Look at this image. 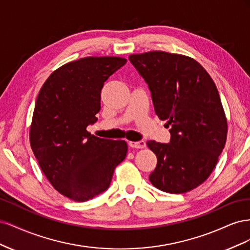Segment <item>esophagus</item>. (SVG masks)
Segmentation results:
<instances>
[{
  "label": "esophagus",
  "mask_w": 250,
  "mask_h": 250,
  "mask_svg": "<svg viewBox=\"0 0 250 250\" xmlns=\"http://www.w3.org/2000/svg\"><path fill=\"white\" fill-rule=\"evenodd\" d=\"M129 146L131 148H137V149H142L146 147V143L144 141H138V142H129Z\"/></svg>",
  "instance_id": "1"
}]
</instances>
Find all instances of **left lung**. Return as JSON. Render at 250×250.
<instances>
[{"label":"left lung","instance_id":"1","mask_svg":"<svg viewBox=\"0 0 250 250\" xmlns=\"http://www.w3.org/2000/svg\"><path fill=\"white\" fill-rule=\"evenodd\" d=\"M129 60L148 84L155 113L170 126V143L147 142L157 157L151 184L172 194L191 191L208 179L225 146L228 122L216 84L185 55L152 51Z\"/></svg>","mask_w":250,"mask_h":250}]
</instances>
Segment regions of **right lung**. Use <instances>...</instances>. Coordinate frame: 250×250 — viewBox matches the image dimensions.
<instances>
[{"label": "right lung", "instance_id": "add662e5", "mask_svg": "<svg viewBox=\"0 0 250 250\" xmlns=\"http://www.w3.org/2000/svg\"><path fill=\"white\" fill-rule=\"evenodd\" d=\"M127 60L85 57L53 72L37 96L30 144L51 185L74 201L107 190L127 154L125 141L97 138L86 127L97 122L101 89Z\"/></svg>", "mask_w": 250, "mask_h": 250}]
</instances>
